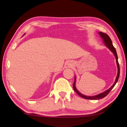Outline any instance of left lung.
I'll use <instances>...</instances> for the list:
<instances>
[{"label":"left lung","instance_id":"left-lung-1","mask_svg":"<svg viewBox=\"0 0 127 127\" xmlns=\"http://www.w3.org/2000/svg\"><path fill=\"white\" fill-rule=\"evenodd\" d=\"M99 34L101 36V37L103 40H104V42L105 43V44L106 45V46L107 47V48H109V49H110V50L112 51V52L114 53V54L115 57L116 58V62H117V66H118V75H117V78H116V80L115 81L113 85L111 86L110 89L109 90H106V91H105V92H102L101 94H100L97 95H96V96H85L84 95L82 94L81 93H80L78 90H77V89L76 88V86H75V82H76V78L74 79V82L73 83V89L74 90V91L76 92V93L79 96H80L81 97H82V98H86V99H89V100H99L101 99V98H102L105 97V96H106L107 95L109 94V92L111 91V90L113 89V87H114V86L115 85L116 83L118 81V79H119V75H120V67H119V63H118V55H117V51H116V50L114 47L113 46V43L112 41H111V40L110 39V38L109 36L107 35V34L105 33H103L102 32H100Z\"/></svg>","mask_w":127,"mask_h":127}]
</instances>
